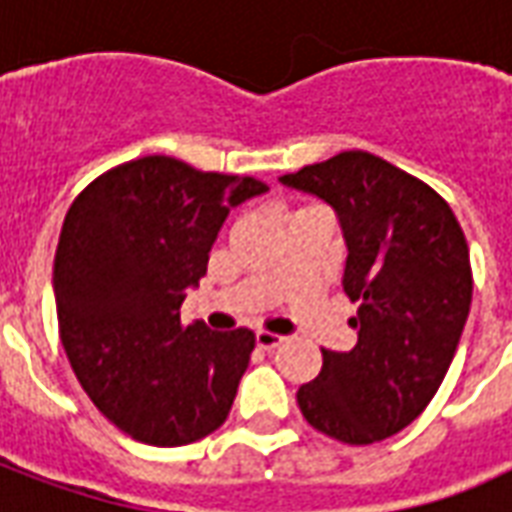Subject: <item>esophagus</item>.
<instances>
[{"mask_svg": "<svg viewBox=\"0 0 512 512\" xmlns=\"http://www.w3.org/2000/svg\"><path fill=\"white\" fill-rule=\"evenodd\" d=\"M255 343L257 348H263V351H274V348H279V345L285 343V337H279V334L274 332H257Z\"/></svg>", "mask_w": 512, "mask_h": 512, "instance_id": "obj_1", "label": "esophagus"}]
</instances>
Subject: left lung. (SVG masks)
I'll use <instances>...</instances> for the list:
<instances>
[{"label":"left lung","mask_w":512,"mask_h":512,"mask_svg":"<svg viewBox=\"0 0 512 512\" xmlns=\"http://www.w3.org/2000/svg\"><path fill=\"white\" fill-rule=\"evenodd\" d=\"M329 202L345 246V296L359 304L348 354L323 351L315 381L296 392L312 428L373 444L411 425L436 395L472 304L469 246L428 183L365 150L282 175Z\"/></svg>","instance_id":"1"}]
</instances>
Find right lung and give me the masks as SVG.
<instances>
[{
  "label": "right lung",
  "instance_id": "right-lung-1",
  "mask_svg": "<svg viewBox=\"0 0 512 512\" xmlns=\"http://www.w3.org/2000/svg\"><path fill=\"white\" fill-rule=\"evenodd\" d=\"M263 191V180L145 156L73 200L54 255L60 337L84 392L131 439L180 447L230 414L255 334L183 326L180 304L230 208Z\"/></svg>",
  "mask_w": 512,
  "mask_h": 512
}]
</instances>
